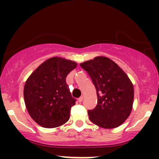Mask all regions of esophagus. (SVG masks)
I'll return each instance as SVG.
<instances>
[{
    "label": "esophagus",
    "mask_w": 159,
    "mask_h": 159,
    "mask_svg": "<svg viewBox=\"0 0 159 159\" xmlns=\"http://www.w3.org/2000/svg\"><path fill=\"white\" fill-rule=\"evenodd\" d=\"M83 99H84V97L83 96H81V97H80L79 98H78V102H81L83 101Z\"/></svg>",
    "instance_id": "obj_1"
}]
</instances>
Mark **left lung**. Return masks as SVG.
<instances>
[{"label":"left lung","mask_w":159,"mask_h":159,"mask_svg":"<svg viewBox=\"0 0 159 159\" xmlns=\"http://www.w3.org/2000/svg\"><path fill=\"white\" fill-rule=\"evenodd\" d=\"M80 66L90 76L98 97L96 107L88 111L90 121L104 129L120 126L132 110L134 87L131 80L106 57H96Z\"/></svg>","instance_id":"left-lung-1"}]
</instances>
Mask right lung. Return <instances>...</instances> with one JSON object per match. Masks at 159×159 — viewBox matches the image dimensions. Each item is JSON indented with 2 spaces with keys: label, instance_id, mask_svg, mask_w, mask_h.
Listing matches in <instances>:
<instances>
[{
  "label": "right lung",
  "instance_id": "right-lung-1",
  "mask_svg": "<svg viewBox=\"0 0 159 159\" xmlns=\"http://www.w3.org/2000/svg\"><path fill=\"white\" fill-rule=\"evenodd\" d=\"M77 63L60 57L43 62L27 78L24 99L31 118L42 127L52 129L66 123L75 105L66 78Z\"/></svg>",
  "mask_w": 159,
  "mask_h": 159
}]
</instances>
